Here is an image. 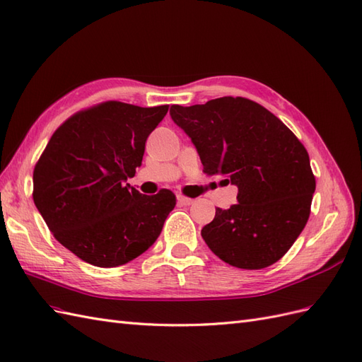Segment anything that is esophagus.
I'll return each mask as SVG.
<instances>
[{
	"label": "esophagus",
	"mask_w": 362,
	"mask_h": 362,
	"mask_svg": "<svg viewBox=\"0 0 362 362\" xmlns=\"http://www.w3.org/2000/svg\"><path fill=\"white\" fill-rule=\"evenodd\" d=\"M177 202H179V205H192L194 203V200L192 199H189V197H185V196H177Z\"/></svg>",
	"instance_id": "esophagus-1"
}]
</instances>
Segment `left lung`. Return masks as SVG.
Masks as SVG:
<instances>
[{
    "mask_svg": "<svg viewBox=\"0 0 362 362\" xmlns=\"http://www.w3.org/2000/svg\"><path fill=\"white\" fill-rule=\"evenodd\" d=\"M170 113L196 145L203 173L238 188V203L217 208L202 229L211 251L240 269L276 263L310 216L317 183L308 150L269 110L246 98L173 105Z\"/></svg>",
    "mask_w": 362,
    "mask_h": 362,
    "instance_id": "8db88e82",
    "label": "left lung"
}]
</instances>
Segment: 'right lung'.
Masks as SVG:
<instances>
[{"instance_id": "1", "label": "right lung", "mask_w": 362, "mask_h": 362, "mask_svg": "<svg viewBox=\"0 0 362 362\" xmlns=\"http://www.w3.org/2000/svg\"><path fill=\"white\" fill-rule=\"evenodd\" d=\"M168 105L105 100L58 127L33 170V202L53 237L82 262L116 267L160 235L175 196L129 188L145 142Z\"/></svg>"}]
</instances>
